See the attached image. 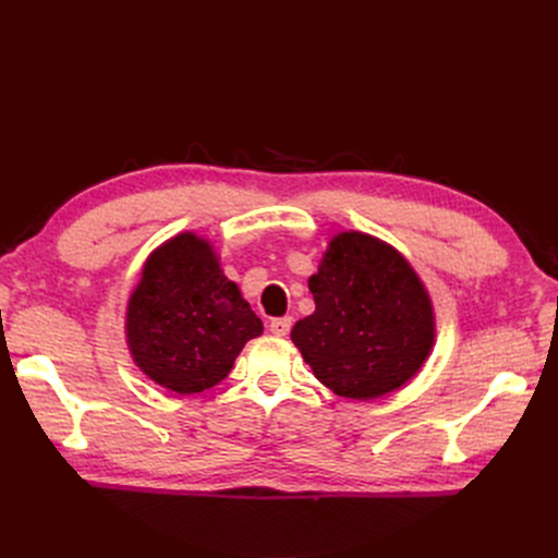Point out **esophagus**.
Instances as JSON below:
<instances>
[{"mask_svg":"<svg viewBox=\"0 0 558 558\" xmlns=\"http://www.w3.org/2000/svg\"><path fill=\"white\" fill-rule=\"evenodd\" d=\"M269 330H271L276 337H287L289 330H291V318H289V316L274 318L271 324H269Z\"/></svg>","mask_w":558,"mask_h":558,"instance_id":"obj_1","label":"esophagus"}]
</instances>
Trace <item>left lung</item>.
Wrapping results in <instances>:
<instances>
[{
	"instance_id": "8db88e82",
	"label": "left lung",
	"mask_w": 558,
	"mask_h": 558,
	"mask_svg": "<svg viewBox=\"0 0 558 558\" xmlns=\"http://www.w3.org/2000/svg\"><path fill=\"white\" fill-rule=\"evenodd\" d=\"M307 284L316 307L291 341L320 385L341 398L375 400L423 368L436 339L434 305L391 244L360 230L339 232Z\"/></svg>"
}]
</instances>
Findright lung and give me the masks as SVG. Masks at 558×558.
Instances as JSON below:
<instances>
[{"mask_svg": "<svg viewBox=\"0 0 558 558\" xmlns=\"http://www.w3.org/2000/svg\"><path fill=\"white\" fill-rule=\"evenodd\" d=\"M262 330L240 287L223 276L210 240L192 230L146 257L126 305V343L135 366L181 396L219 385L246 341Z\"/></svg>", "mask_w": 558, "mask_h": 558, "instance_id": "right-lung-1", "label": "right lung"}]
</instances>
